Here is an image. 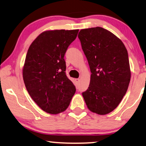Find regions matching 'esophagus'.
<instances>
[{
  "label": "esophagus",
  "instance_id": "34e87169",
  "mask_svg": "<svg viewBox=\"0 0 146 146\" xmlns=\"http://www.w3.org/2000/svg\"><path fill=\"white\" fill-rule=\"evenodd\" d=\"M75 83H76V84L77 85L79 83V81H80V79H75Z\"/></svg>",
  "mask_w": 146,
  "mask_h": 146
}]
</instances>
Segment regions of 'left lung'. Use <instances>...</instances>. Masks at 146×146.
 I'll list each match as a JSON object with an SVG mask.
<instances>
[{
    "instance_id": "left-lung-1",
    "label": "left lung",
    "mask_w": 146,
    "mask_h": 146,
    "mask_svg": "<svg viewBox=\"0 0 146 146\" xmlns=\"http://www.w3.org/2000/svg\"><path fill=\"white\" fill-rule=\"evenodd\" d=\"M78 38L92 73L83 97L90 110L106 114L117 108L128 89V52L119 38L102 27L82 29Z\"/></svg>"
}]
</instances>
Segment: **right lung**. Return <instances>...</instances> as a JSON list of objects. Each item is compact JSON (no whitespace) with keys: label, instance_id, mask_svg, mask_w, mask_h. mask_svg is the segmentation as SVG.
<instances>
[{"label":"right lung","instance_id":"obj_1","mask_svg":"<svg viewBox=\"0 0 146 146\" xmlns=\"http://www.w3.org/2000/svg\"><path fill=\"white\" fill-rule=\"evenodd\" d=\"M78 32V29L44 32L35 39L27 51L23 69L24 84L33 100L49 114L64 111L76 91L66 75L64 56Z\"/></svg>","mask_w":146,"mask_h":146}]
</instances>
